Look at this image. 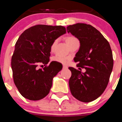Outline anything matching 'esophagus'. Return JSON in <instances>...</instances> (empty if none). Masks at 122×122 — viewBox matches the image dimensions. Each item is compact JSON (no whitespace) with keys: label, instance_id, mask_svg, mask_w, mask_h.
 I'll use <instances>...</instances> for the list:
<instances>
[{"label":"esophagus","instance_id":"1","mask_svg":"<svg viewBox=\"0 0 122 122\" xmlns=\"http://www.w3.org/2000/svg\"><path fill=\"white\" fill-rule=\"evenodd\" d=\"M63 69H67L68 68V66H66V65H63Z\"/></svg>","mask_w":122,"mask_h":122}]
</instances>
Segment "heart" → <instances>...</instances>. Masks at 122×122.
<instances>
[{"label":"heart","instance_id":"1","mask_svg":"<svg viewBox=\"0 0 122 122\" xmlns=\"http://www.w3.org/2000/svg\"><path fill=\"white\" fill-rule=\"evenodd\" d=\"M77 40L76 38L74 37V36H69L65 38V41H66V43H67L68 45H70L72 42H73L74 40ZM57 43V40H54L53 42H52V43L51 44L50 47V49L51 51H54V49L55 48V46H56ZM52 60L54 61V62H58V63H63V64H65L68 61V58L66 57H64V56H58V55H56V56H54L52 58Z\"/></svg>","mask_w":122,"mask_h":122}]
</instances>
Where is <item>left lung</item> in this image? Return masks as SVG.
I'll return each mask as SVG.
<instances>
[{"mask_svg": "<svg viewBox=\"0 0 122 122\" xmlns=\"http://www.w3.org/2000/svg\"><path fill=\"white\" fill-rule=\"evenodd\" d=\"M66 29L80 41L74 60L79 62L77 67L86 70L82 73L68 68L71 71L69 80L71 93L79 101L90 102L98 98L108 84L114 64L111 48L107 40L91 25L77 23Z\"/></svg>", "mask_w": 122, "mask_h": 122, "instance_id": "8db88e82", "label": "left lung"}]
</instances>
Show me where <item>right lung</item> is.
<instances>
[{
    "label": "right lung",
    "mask_w": 122,
    "mask_h": 122,
    "mask_svg": "<svg viewBox=\"0 0 122 122\" xmlns=\"http://www.w3.org/2000/svg\"><path fill=\"white\" fill-rule=\"evenodd\" d=\"M66 33L63 26L36 25L24 31L15 45L11 57L14 83L21 95L33 101L49 93L52 79L62 68L59 63L49 62L51 45ZM44 64L43 69H38Z\"/></svg>",
    "instance_id": "right-lung-1"
}]
</instances>
